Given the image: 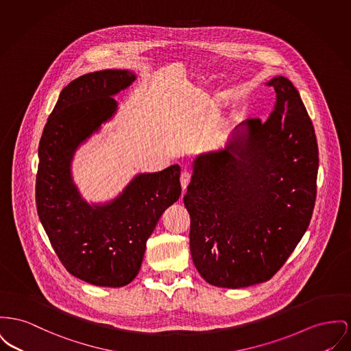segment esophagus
<instances>
[{
    "mask_svg": "<svg viewBox=\"0 0 351 351\" xmlns=\"http://www.w3.org/2000/svg\"><path fill=\"white\" fill-rule=\"evenodd\" d=\"M191 178H192V172L191 171H186L184 169L180 175V183H182V188H183V193H186V186L191 182Z\"/></svg>",
    "mask_w": 351,
    "mask_h": 351,
    "instance_id": "esophagus-1",
    "label": "esophagus"
}]
</instances>
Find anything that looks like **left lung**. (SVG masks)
<instances>
[{
    "instance_id": "left-lung-1",
    "label": "left lung",
    "mask_w": 351,
    "mask_h": 351,
    "mask_svg": "<svg viewBox=\"0 0 351 351\" xmlns=\"http://www.w3.org/2000/svg\"><path fill=\"white\" fill-rule=\"evenodd\" d=\"M267 84L276 91L268 121L247 119L224 151L197 156L184 196L193 264L219 288L269 281L302 239L315 204L318 145L308 111L287 78Z\"/></svg>"
}]
</instances>
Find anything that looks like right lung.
<instances>
[{"instance_id":"add662e5","label":"right lung","mask_w":351,"mask_h":351,"mask_svg":"<svg viewBox=\"0 0 351 351\" xmlns=\"http://www.w3.org/2000/svg\"><path fill=\"white\" fill-rule=\"evenodd\" d=\"M134 80L127 70H102L73 81L63 88L38 147L36 203L43 229L66 270L97 287L119 288L136 277L148 237L182 195L178 165L138 175L107 206H88L71 182L74 149L112 115V95Z\"/></svg>"}]
</instances>
